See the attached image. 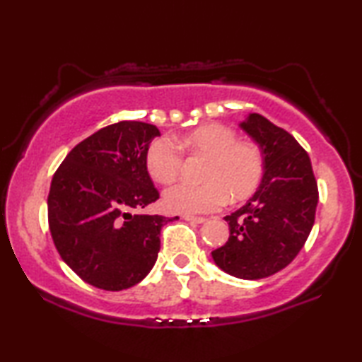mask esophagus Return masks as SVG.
Here are the masks:
<instances>
[{
    "instance_id": "obj_1",
    "label": "esophagus",
    "mask_w": 362,
    "mask_h": 362,
    "mask_svg": "<svg viewBox=\"0 0 362 362\" xmlns=\"http://www.w3.org/2000/svg\"><path fill=\"white\" fill-rule=\"evenodd\" d=\"M183 220H187V222H192V223H204L206 222L204 217H194V216H183Z\"/></svg>"
}]
</instances>
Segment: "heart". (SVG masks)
Segmentation results:
<instances>
[{"mask_svg":"<svg viewBox=\"0 0 362 362\" xmlns=\"http://www.w3.org/2000/svg\"><path fill=\"white\" fill-rule=\"evenodd\" d=\"M156 139L145 155L148 174L159 183H169L179 175L182 150L206 156L203 183L179 182L164 192L168 211L183 216L212 212L222 207L228 196L240 201L252 194L263 177V155L259 146L241 142L238 134L223 124H204L177 140Z\"/></svg>","mask_w":362,"mask_h":362,"instance_id":"heart-1","label":"heart"}]
</instances>
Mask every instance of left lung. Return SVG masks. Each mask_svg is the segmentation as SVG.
I'll return each mask as SVG.
<instances>
[{
  "label": "left lung",
  "mask_w": 362,
  "mask_h": 362,
  "mask_svg": "<svg viewBox=\"0 0 362 362\" xmlns=\"http://www.w3.org/2000/svg\"><path fill=\"white\" fill-rule=\"evenodd\" d=\"M263 155V177L246 204L225 220L230 238L212 250L216 265L240 279H262L296 259L315 223L317 183L308 153L265 116L241 122Z\"/></svg>",
  "instance_id": "1"
}]
</instances>
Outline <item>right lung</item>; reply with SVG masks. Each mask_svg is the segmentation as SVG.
Here are the masks:
<instances>
[{"instance_id": "add662e5", "label": "right lung", "mask_w": 362, "mask_h": 362, "mask_svg": "<svg viewBox=\"0 0 362 362\" xmlns=\"http://www.w3.org/2000/svg\"><path fill=\"white\" fill-rule=\"evenodd\" d=\"M156 126L119 121L73 148L52 177L47 220L62 260L84 283L122 291L155 265L161 228L174 218L136 214L159 198L145 155Z\"/></svg>"}]
</instances>
